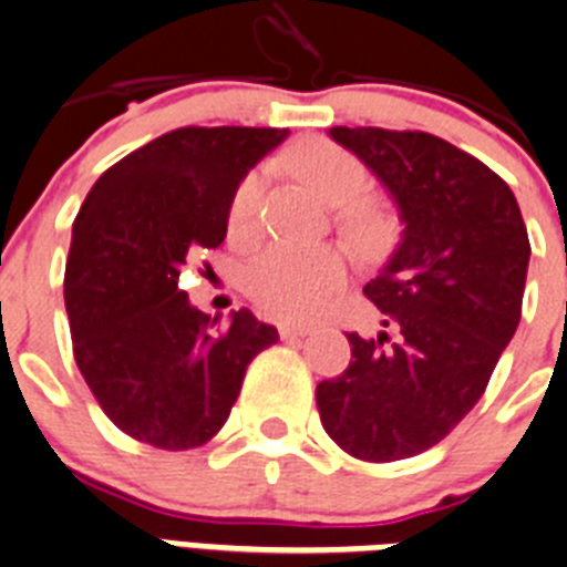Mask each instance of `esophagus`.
<instances>
[{"instance_id":"esophagus-1","label":"esophagus","mask_w":567,"mask_h":567,"mask_svg":"<svg viewBox=\"0 0 567 567\" xmlns=\"http://www.w3.org/2000/svg\"><path fill=\"white\" fill-rule=\"evenodd\" d=\"M308 331H311V326H297V322H282V326H279V337H282V340L306 337Z\"/></svg>"}]
</instances>
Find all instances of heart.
I'll return each instance as SVG.
<instances>
[{"label": "heart", "mask_w": 567, "mask_h": 567, "mask_svg": "<svg viewBox=\"0 0 567 567\" xmlns=\"http://www.w3.org/2000/svg\"><path fill=\"white\" fill-rule=\"evenodd\" d=\"M293 175L306 181L328 204H342L340 227L360 250L372 254L392 233L386 210L365 202L369 173L363 161L326 137H311L285 155ZM261 198V173H247L233 189L227 230L236 241H247L256 233V213ZM349 276V256L342 247H297L274 245L250 261L245 274V291L261 313L285 322L313 320L331 302Z\"/></svg>", "instance_id": "heart-1"}]
</instances>
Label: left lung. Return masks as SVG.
Listing matches in <instances>:
<instances>
[{"label": "left lung", "mask_w": 567, "mask_h": 567, "mask_svg": "<svg viewBox=\"0 0 567 567\" xmlns=\"http://www.w3.org/2000/svg\"><path fill=\"white\" fill-rule=\"evenodd\" d=\"M389 189L403 239L363 293L378 337L351 331V363L317 386L340 450L401 461L444 441L478 403L522 317L530 241L516 195L487 164L430 132L334 126Z\"/></svg>", "instance_id": "8db88e82"}]
</instances>
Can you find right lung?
<instances>
[{
  "label": "right lung",
  "mask_w": 567,
  "mask_h": 567,
  "mask_svg": "<svg viewBox=\"0 0 567 567\" xmlns=\"http://www.w3.org/2000/svg\"><path fill=\"white\" fill-rule=\"evenodd\" d=\"M288 130L184 126L109 166L74 218L65 311L80 374L121 432L158 450L207 444L247 365L279 340L247 308L189 306L181 270L227 236L233 189Z\"/></svg>",
  "instance_id": "add662e5"
}]
</instances>
